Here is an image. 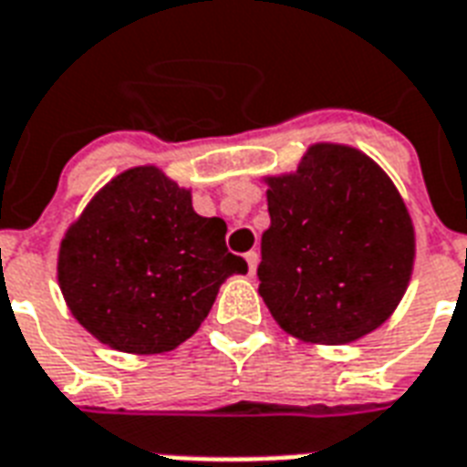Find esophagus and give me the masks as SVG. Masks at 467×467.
Masks as SVG:
<instances>
[{
    "instance_id": "1",
    "label": "esophagus",
    "mask_w": 467,
    "mask_h": 467,
    "mask_svg": "<svg viewBox=\"0 0 467 467\" xmlns=\"http://www.w3.org/2000/svg\"><path fill=\"white\" fill-rule=\"evenodd\" d=\"M245 263H248V273L255 275V267H258V253L255 251L245 253Z\"/></svg>"
}]
</instances>
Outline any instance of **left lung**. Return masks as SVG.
I'll use <instances>...</instances> for the list:
<instances>
[{"label":"left lung","mask_w":467,"mask_h":467,"mask_svg":"<svg viewBox=\"0 0 467 467\" xmlns=\"http://www.w3.org/2000/svg\"><path fill=\"white\" fill-rule=\"evenodd\" d=\"M270 226L258 292L285 334L346 346L392 317L410 287L417 234L370 155L319 140L297 170L265 175Z\"/></svg>","instance_id":"left-lung-1"}]
</instances>
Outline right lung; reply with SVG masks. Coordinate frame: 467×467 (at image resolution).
<instances>
[{"label":"right lung","instance_id":"obj_1","mask_svg":"<svg viewBox=\"0 0 467 467\" xmlns=\"http://www.w3.org/2000/svg\"><path fill=\"white\" fill-rule=\"evenodd\" d=\"M223 238L226 222L197 214L190 187L136 165L67 226L57 285L99 343L133 356L168 353L202 327L226 277L248 273Z\"/></svg>","mask_w":467,"mask_h":467}]
</instances>
